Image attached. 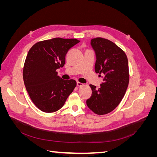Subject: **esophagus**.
Here are the masks:
<instances>
[{"label": "esophagus", "mask_w": 157, "mask_h": 157, "mask_svg": "<svg viewBox=\"0 0 157 157\" xmlns=\"http://www.w3.org/2000/svg\"><path fill=\"white\" fill-rule=\"evenodd\" d=\"M77 86H79V87L82 86H83V85H84V84H82V83H81V82H77Z\"/></svg>", "instance_id": "esophagus-1"}]
</instances>
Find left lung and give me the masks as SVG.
<instances>
[{"mask_svg": "<svg viewBox=\"0 0 157 157\" xmlns=\"http://www.w3.org/2000/svg\"><path fill=\"white\" fill-rule=\"evenodd\" d=\"M90 44L96 56V73L103 77L99 88L90 85L92 94L86 104L96 114L105 115L118 105L126 93L129 83L128 58L124 51L107 39L96 38Z\"/></svg>", "mask_w": 157, "mask_h": 157, "instance_id": "1", "label": "left lung"}]
</instances>
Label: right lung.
I'll return each mask as SVG.
<instances>
[{
    "label": "right lung",
    "mask_w": 157,
    "mask_h": 157,
    "mask_svg": "<svg viewBox=\"0 0 157 157\" xmlns=\"http://www.w3.org/2000/svg\"><path fill=\"white\" fill-rule=\"evenodd\" d=\"M79 42L75 39L54 38L37 42L28 52L23 80L32 101L42 111H58L77 86L75 80L59 77L56 70L63 67L66 54Z\"/></svg>",
    "instance_id": "add662e5"
}]
</instances>
